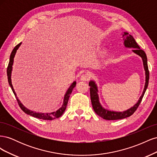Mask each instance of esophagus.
<instances>
[{
    "label": "esophagus",
    "mask_w": 157,
    "mask_h": 157,
    "mask_svg": "<svg viewBox=\"0 0 157 157\" xmlns=\"http://www.w3.org/2000/svg\"><path fill=\"white\" fill-rule=\"evenodd\" d=\"M89 78V75L87 73H83L80 76V80H82V81H87V80H88Z\"/></svg>",
    "instance_id": "esophagus-1"
}]
</instances>
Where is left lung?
<instances>
[{"mask_svg":"<svg viewBox=\"0 0 157 157\" xmlns=\"http://www.w3.org/2000/svg\"><path fill=\"white\" fill-rule=\"evenodd\" d=\"M122 34L123 40H124V46L126 48H133L132 50V52H134L136 55L139 56L143 61L144 68L145 70V86L143 90L141 96H140L138 101L135 104L134 106L131 107L128 109L124 111H111L107 109L105 107H103L99 101V97L98 94V87L96 81L94 80H90L89 82L90 87V99L92 104V107L94 111L96 112L98 115L101 117L103 119L112 121V120H118L122 119V118H127L130 117L133 113H134L136 109L140 105V104L142 100L146 90L149 84V73L148 70V65H147V56L144 50L140 49V46L137 44L135 39H134L132 35H129V33L127 32H124Z\"/></svg>","mask_w":157,"mask_h":157,"instance_id":"obj_1","label":"left lung"}]
</instances>
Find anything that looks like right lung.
<instances>
[{
	"label": "right lung",
	"mask_w": 157,
	"mask_h": 157,
	"mask_svg": "<svg viewBox=\"0 0 157 157\" xmlns=\"http://www.w3.org/2000/svg\"><path fill=\"white\" fill-rule=\"evenodd\" d=\"M21 42H20V44H18L17 46H16L15 48L13 49L12 53L10 54V61H9L8 66V68H7V76H8V83H9V85H10V88L12 90L13 93L14 94V95H15L19 105H20V108L22 109V111L24 113H25L26 114H27V115H31L33 117L39 118V119L52 121L54 119H56V118H59V117L62 115L63 113L65 112V109H66V107H67V105L69 98L70 97V95L71 94V92H72L73 88L75 87L76 83H77V82H76V81H74L72 84L70 85V86L67 89V92H66L65 94L64 95L62 105H61V107L56 111L52 112V113H39V112L36 113L35 111H31V110H30V109L25 107L24 105H23L22 103L20 101V99H19L17 97L16 93L15 92V90H14V89L13 88V86H12V79H11L12 71V68H13L12 66H13V59H14V57H15L16 54L17 50H18L19 48H20V46H21Z\"/></svg>",
	"instance_id": "right-lung-1"
}]
</instances>
